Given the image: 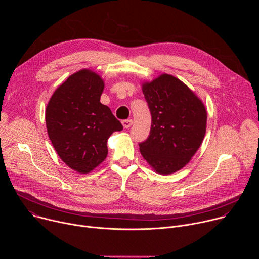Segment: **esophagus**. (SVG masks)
Returning a JSON list of instances; mask_svg holds the SVG:
<instances>
[{"label": "esophagus", "instance_id": "obj_1", "mask_svg": "<svg viewBox=\"0 0 259 259\" xmlns=\"http://www.w3.org/2000/svg\"><path fill=\"white\" fill-rule=\"evenodd\" d=\"M122 124H123V126H124L125 129H128V128H130V127L132 126L133 121H132V120H123V121H122Z\"/></svg>", "mask_w": 259, "mask_h": 259}]
</instances>
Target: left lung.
<instances>
[{
	"instance_id": "1",
	"label": "left lung",
	"mask_w": 259,
	"mask_h": 259,
	"mask_svg": "<svg viewBox=\"0 0 259 259\" xmlns=\"http://www.w3.org/2000/svg\"><path fill=\"white\" fill-rule=\"evenodd\" d=\"M152 115L150 135L139 142L144 160L160 174L186 166L206 132L207 112L202 101L180 80L162 75L142 86Z\"/></svg>"
}]
</instances>
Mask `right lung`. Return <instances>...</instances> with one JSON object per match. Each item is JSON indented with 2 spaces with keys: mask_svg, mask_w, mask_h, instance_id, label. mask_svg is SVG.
Segmentation results:
<instances>
[{
  "mask_svg": "<svg viewBox=\"0 0 259 259\" xmlns=\"http://www.w3.org/2000/svg\"><path fill=\"white\" fill-rule=\"evenodd\" d=\"M104 85L97 73L82 69L53 93L46 108L49 138L71 169L88 173L107 156L106 141L123 126L100 102Z\"/></svg>",
  "mask_w": 259,
  "mask_h": 259,
  "instance_id": "right-lung-1",
  "label": "right lung"
}]
</instances>
